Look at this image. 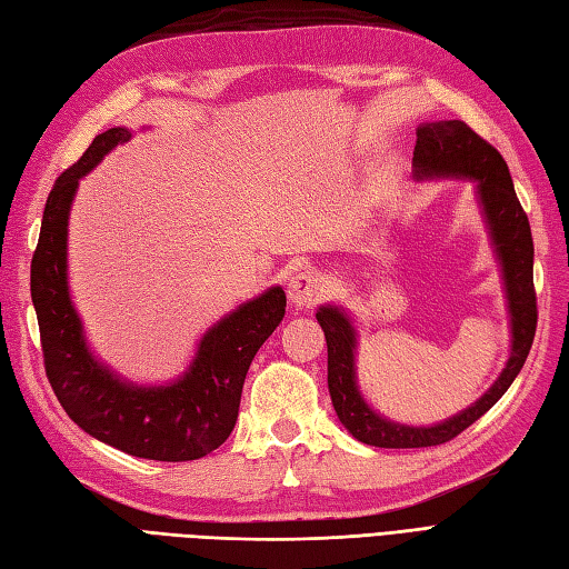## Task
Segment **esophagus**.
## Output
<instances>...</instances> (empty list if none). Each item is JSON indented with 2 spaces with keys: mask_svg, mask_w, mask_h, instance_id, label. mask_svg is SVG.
I'll use <instances>...</instances> for the list:
<instances>
[{
  "mask_svg": "<svg viewBox=\"0 0 569 569\" xmlns=\"http://www.w3.org/2000/svg\"><path fill=\"white\" fill-rule=\"evenodd\" d=\"M287 292H289V299H292L297 307H313V303L321 301L326 295V280L321 272L303 268L289 277Z\"/></svg>",
  "mask_w": 569,
  "mask_h": 569,
  "instance_id": "34e87169",
  "label": "esophagus"
}]
</instances>
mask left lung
I'll return each mask as SVG.
<instances>
[{
    "label": "left lung",
    "mask_w": 569,
    "mask_h": 569,
    "mask_svg": "<svg viewBox=\"0 0 569 569\" xmlns=\"http://www.w3.org/2000/svg\"><path fill=\"white\" fill-rule=\"evenodd\" d=\"M415 173L422 176H466L478 180V198L500 256L511 313V355L500 379L476 406L435 427H406L379 418L357 391L355 379V328L340 309L321 307L316 313L328 342V389L340 422L348 432L379 449H422L437 447L459 437L480 420L517 379L533 345L538 307L533 289V239L529 217L515 192V183L502 159L490 142L468 128L463 120L425 122L415 144Z\"/></svg>",
    "instance_id": "obj_1"
}]
</instances>
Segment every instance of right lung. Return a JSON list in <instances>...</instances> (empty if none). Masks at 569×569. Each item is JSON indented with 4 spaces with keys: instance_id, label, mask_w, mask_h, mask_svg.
<instances>
[{
    "instance_id": "right-lung-1",
    "label": "right lung",
    "mask_w": 569,
    "mask_h": 569,
    "mask_svg": "<svg viewBox=\"0 0 569 569\" xmlns=\"http://www.w3.org/2000/svg\"><path fill=\"white\" fill-rule=\"evenodd\" d=\"M130 132L93 137L77 163L54 180L31 260V299L48 381L60 406L103 445L149 461H196L224 445L239 418L248 367L284 318L282 287L243 303L200 340L183 379L140 389L113 377L91 357L67 289V219L79 178Z\"/></svg>"
}]
</instances>
